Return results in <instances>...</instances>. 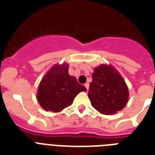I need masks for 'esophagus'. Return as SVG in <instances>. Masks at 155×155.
<instances>
[{
	"mask_svg": "<svg viewBox=\"0 0 155 155\" xmlns=\"http://www.w3.org/2000/svg\"><path fill=\"white\" fill-rule=\"evenodd\" d=\"M84 86L85 87L87 88V90H88V88H89V84H88V83H86V84H84Z\"/></svg>",
	"mask_w": 155,
	"mask_h": 155,
	"instance_id": "esophagus-1",
	"label": "esophagus"
}]
</instances>
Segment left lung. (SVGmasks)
I'll return each instance as SVG.
<instances>
[{
  "mask_svg": "<svg viewBox=\"0 0 155 155\" xmlns=\"http://www.w3.org/2000/svg\"><path fill=\"white\" fill-rule=\"evenodd\" d=\"M90 83L88 97L97 110L111 115L121 110L128 101V88L121 75L112 67L101 65L95 68Z\"/></svg>",
  "mask_w": 155,
  "mask_h": 155,
  "instance_id": "1",
  "label": "left lung"
}]
</instances>
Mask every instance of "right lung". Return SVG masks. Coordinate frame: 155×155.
Wrapping results in <instances>:
<instances>
[{"instance_id": "add662e5", "label": "right lung", "mask_w": 155, "mask_h": 155, "mask_svg": "<svg viewBox=\"0 0 155 155\" xmlns=\"http://www.w3.org/2000/svg\"><path fill=\"white\" fill-rule=\"evenodd\" d=\"M87 88L68 74V64L54 66L40 83L37 98L46 111L54 113L63 110L71 104L79 92Z\"/></svg>"}]
</instances>
